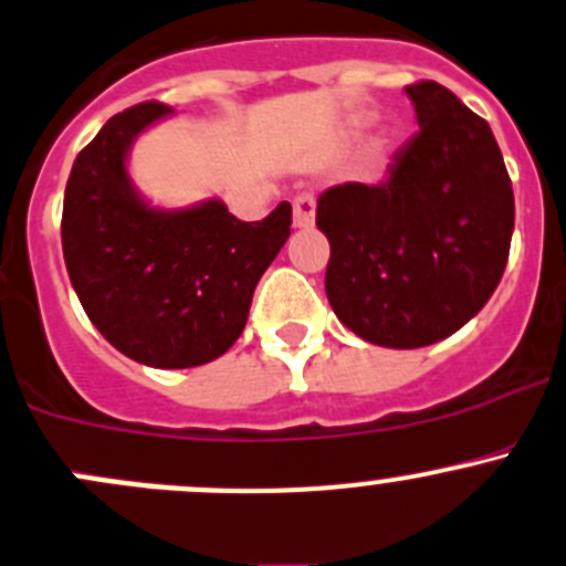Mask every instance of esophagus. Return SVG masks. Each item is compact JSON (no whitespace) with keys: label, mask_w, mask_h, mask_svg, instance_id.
<instances>
[{"label":"esophagus","mask_w":566,"mask_h":566,"mask_svg":"<svg viewBox=\"0 0 566 566\" xmlns=\"http://www.w3.org/2000/svg\"><path fill=\"white\" fill-rule=\"evenodd\" d=\"M293 223L298 229H310L315 223V196L298 193L293 199Z\"/></svg>","instance_id":"1"}]
</instances>
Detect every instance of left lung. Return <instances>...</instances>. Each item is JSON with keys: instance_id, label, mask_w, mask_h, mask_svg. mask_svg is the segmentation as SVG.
<instances>
[{"instance_id": "left-lung-1", "label": "left lung", "mask_w": 566, "mask_h": 566, "mask_svg": "<svg viewBox=\"0 0 566 566\" xmlns=\"http://www.w3.org/2000/svg\"><path fill=\"white\" fill-rule=\"evenodd\" d=\"M420 129L376 185L317 199L328 238L326 295L367 343L422 348L481 312L501 282L514 193L490 124L434 80L406 85Z\"/></svg>"}]
</instances>
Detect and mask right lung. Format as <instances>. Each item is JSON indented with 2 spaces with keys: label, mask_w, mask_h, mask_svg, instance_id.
I'll list each match as a JSON object with an SVG mask.
<instances>
[{
  "label": "right lung",
  "mask_w": 566,
  "mask_h": 566,
  "mask_svg": "<svg viewBox=\"0 0 566 566\" xmlns=\"http://www.w3.org/2000/svg\"><path fill=\"white\" fill-rule=\"evenodd\" d=\"M171 113L144 102L113 115L76 155L63 199V256L82 310L109 345L149 367L207 365L243 334L251 295L284 240L287 201L240 221L221 201L163 212L126 174L132 140Z\"/></svg>",
  "instance_id": "1"
}]
</instances>
